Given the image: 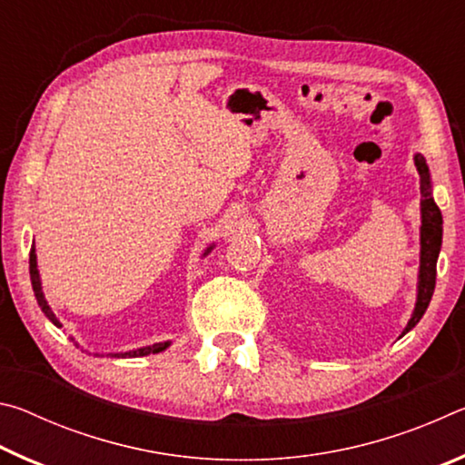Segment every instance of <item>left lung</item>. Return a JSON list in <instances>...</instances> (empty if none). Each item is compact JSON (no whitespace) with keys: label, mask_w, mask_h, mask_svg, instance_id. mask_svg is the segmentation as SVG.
Returning a JSON list of instances; mask_svg holds the SVG:
<instances>
[{"label":"left lung","mask_w":465,"mask_h":465,"mask_svg":"<svg viewBox=\"0 0 465 465\" xmlns=\"http://www.w3.org/2000/svg\"><path fill=\"white\" fill-rule=\"evenodd\" d=\"M416 170L420 174V211H422V225H420V274H419V299H416V308L411 322L404 330H412L419 324L422 313L427 312L429 302L432 297V291H435V279H437V258L440 250V238H443V217H440V211L437 203L432 201L430 196V178H429V168L427 162H424L422 155L414 157Z\"/></svg>","instance_id":"left-lung-1"}]
</instances>
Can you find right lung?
<instances>
[{"instance_id": "add662e5", "label": "right lung", "mask_w": 465, "mask_h": 465, "mask_svg": "<svg viewBox=\"0 0 465 465\" xmlns=\"http://www.w3.org/2000/svg\"><path fill=\"white\" fill-rule=\"evenodd\" d=\"M209 252V250H207ZM30 281H33V289H35V297L38 305H41V310L45 312V316L49 318L54 326L61 328V322L54 318V313L51 312L49 305L45 302V295H43V289H41V279H38V269H36V254H35V243H33V250H30ZM168 346V342H157L152 346H145V349H137V351H131V352H124V355H114V357H145L149 352H160Z\"/></svg>"}]
</instances>
